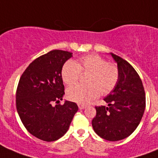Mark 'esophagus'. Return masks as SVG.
<instances>
[{"label":"esophagus","instance_id":"esophagus-1","mask_svg":"<svg viewBox=\"0 0 158 158\" xmlns=\"http://www.w3.org/2000/svg\"><path fill=\"white\" fill-rule=\"evenodd\" d=\"M87 107L86 105H84V104H79V108L80 110H83V109H85Z\"/></svg>","mask_w":158,"mask_h":158}]
</instances>
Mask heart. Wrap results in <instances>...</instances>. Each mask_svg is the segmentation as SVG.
Listing matches in <instances>:
<instances>
[{
  "instance_id": "heart-1",
  "label": "heart",
  "mask_w": 158,
  "mask_h": 158,
  "mask_svg": "<svg viewBox=\"0 0 158 158\" xmlns=\"http://www.w3.org/2000/svg\"><path fill=\"white\" fill-rule=\"evenodd\" d=\"M82 74H88L87 85L76 84L69 87L66 97L69 101L86 104L97 98L100 94L106 95L112 91L119 79V69L115 64L107 63L98 55H87L79 58V63L67 60L61 69L64 84L71 85L78 81Z\"/></svg>"
}]
</instances>
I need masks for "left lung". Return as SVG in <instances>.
I'll return each mask as SVG.
<instances>
[{
	"instance_id": "8db88e82",
	"label": "left lung",
	"mask_w": 158,
	"mask_h": 158,
	"mask_svg": "<svg viewBox=\"0 0 158 158\" xmlns=\"http://www.w3.org/2000/svg\"><path fill=\"white\" fill-rule=\"evenodd\" d=\"M117 63L119 79L113 90L104 98L108 106H96L92 125L97 135L108 141L129 137L138 125L146 106L142 80L131 64L110 53Z\"/></svg>"
}]
</instances>
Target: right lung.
<instances>
[{"mask_svg": "<svg viewBox=\"0 0 158 158\" xmlns=\"http://www.w3.org/2000/svg\"><path fill=\"white\" fill-rule=\"evenodd\" d=\"M71 56L67 51H51L34 60L19 79L16 91L18 114L26 130L43 141L61 138L79 109L69 101L53 106L64 96L61 69Z\"/></svg>", "mask_w": 158, "mask_h": 158, "instance_id": "right-lung-1", "label": "right lung"}]
</instances>
